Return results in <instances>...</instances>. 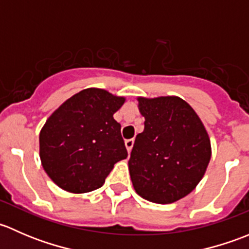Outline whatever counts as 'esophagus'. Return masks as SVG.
Wrapping results in <instances>:
<instances>
[{
	"mask_svg": "<svg viewBox=\"0 0 249 249\" xmlns=\"http://www.w3.org/2000/svg\"><path fill=\"white\" fill-rule=\"evenodd\" d=\"M132 145H134V140H126V141H125V147H126L127 153L131 152Z\"/></svg>",
	"mask_w": 249,
	"mask_h": 249,
	"instance_id": "34e87169",
	"label": "esophagus"
}]
</instances>
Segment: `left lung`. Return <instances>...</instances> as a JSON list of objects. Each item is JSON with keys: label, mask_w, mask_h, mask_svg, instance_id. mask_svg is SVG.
<instances>
[{"label": "left lung", "mask_w": 249, "mask_h": 249, "mask_svg": "<svg viewBox=\"0 0 249 249\" xmlns=\"http://www.w3.org/2000/svg\"><path fill=\"white\" fill-rule=\"evenodd\" d=\"M144 130L129 159L132 185L143 199L172 203L193 192L212 155L201 119L178 96L137 97Z\"/></svg>", "instance_id": "8db88e82"}]
</instances>
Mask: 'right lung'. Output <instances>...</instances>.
<instances>
[{
    "label": "right lung",
    "mask_w": 249,
    "mask_h": 249,
    "mask_svg": "<svg viewBox=\"0 0 249 249\" xmlns=\"http://www.w3.org/2000/svg\"><path fill=\"white\" fill-rule=\"evenodd\" d=\"M125 97L88 88L52 113L39 132V158L50 179L73 194L99 189L127 152L113 114Z\"/></svg>",
    "instance_id": "obj_1"
}]
</instances>
